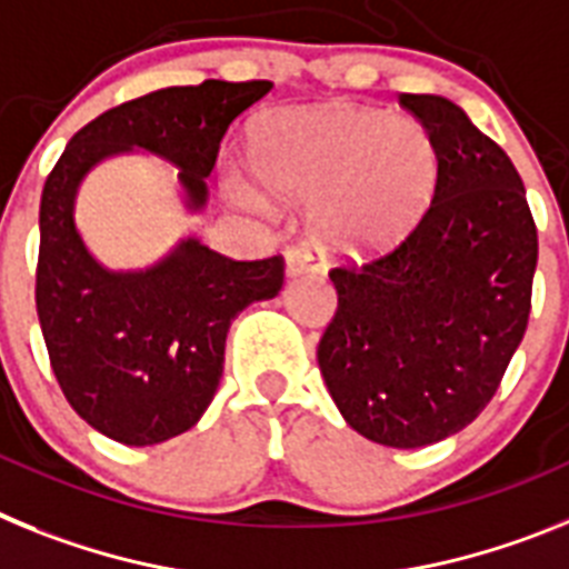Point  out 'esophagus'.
I'll use <instances>...</instances> for the list:
<instances>
[{"instance_id":"esophagus-1","label":"esophagus","mask_w":569,"mask_h":569,"mask_svg":"<svg viewBox=\"0 0 569 569\" xmlns=\"http://www.w3.org/2000/svg\"><path fill=\"white\" fill-rule=\"evenodd\" d=\"M315 263H320V251L315 246L298 243L286 249V271H289V278H295V274H300V271H306Z\"/></svg>"}]
</instances>
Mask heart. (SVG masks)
<instances>
[{
	"label": "heart",
	"mask_w": 569,
	"mask_h": 569,
	"mask_svg": "<svg viewBox=\"0 0 569 569\" xmlns=\"http://www.w3.org/2000/svg\"><path fill=\"white\" fill-rule=\"evenodd\" d=\"M257 177L283 197H318L312 237L323 249L372 257L403 243L438 186L432 137L375 108L286 113L257 137ZM234 194L251 202L246 186Z\"/></svg>",
	"instance_id": "obj_1"
}]
</instances>
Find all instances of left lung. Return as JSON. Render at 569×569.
<instances>
[{"label": "left lung", "mask_w": 569, "mask_h": 569, "mask_svg": "<svg viewBox=\"0 0 569 569\" xmlns=\"http://www.w3.org/2000/svg\"><path fill=\"white\" fill-rule=\"evenodd\" d=\"M438 154L427 214L387 254L329 271L318 363L346 423L383 447L461 432L527 332L538 231L516 166L456 102L401 93Z\"/></svg>", "instance_id": "1"}]
</instances>
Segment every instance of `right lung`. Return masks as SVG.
Returning a JSON list of instances; mask_svg holds the SVG:
<instances>
[{
	"label": "right lung",
	"mask_w": 569,
	"mask_h": 569,
	"mask_svg": "<svg viewBox=\"0 0 569 569\" xmlns=\"http://www.w3.org/2000/svg\"><path fill=\"white\" fill-rule=\"evenodd\" d=\"M271 82L162 88L79 128L39 202L37 315L59 389L82 421L128 447H148L200 421L223 375L237 312L274 298L283 257L231 260L182 240L146 271H108L73 226L79 180L100 160L146 148L180 168L189 209L206 206L231 122L263 100Z\"/></svg>",
	"instance_id": "right-lung-1"
}]
</instances>
